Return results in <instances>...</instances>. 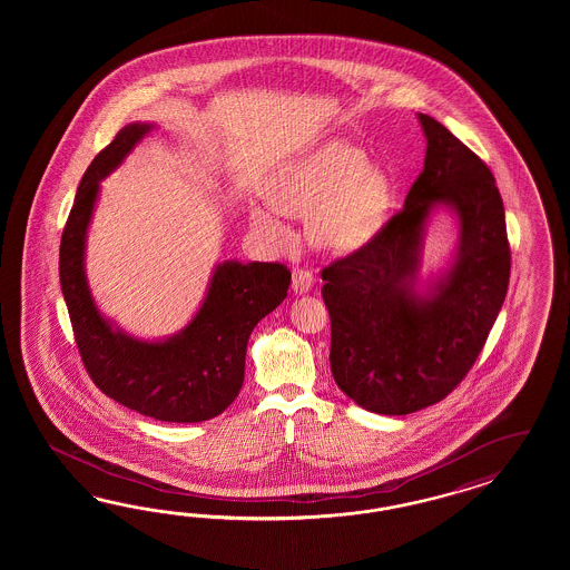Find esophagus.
<instances>
[{"label": "esophagus", "mask_w": 570, "mask_h": 570, "mask_svg": "<svg viewBox=\"0 0 570 570\" xmlns=\"http://www.w3.org/2000/svg\"><path fill=\"white\" fill-rule=\"evenodd\" d=\"M315 284V277L311 276L307 269H294L293 272V291L296 294L309 293Z\"/></svg>", "instance_id": "obj_1"}]
</instances>
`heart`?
I'll use <instances>...</instances> for the list:
<instances>
[{"mask_svg": "<svg viewBox=\"0 0 570 570\" xmlns=\"http://www.w3.org/2000/svg\"><path fill=\"white\" fill-rule=\"evenodd\" d=\"M267 200L286 215L311 214V240L326 250L346 253L370 240L384 224L393 184L360 148L328 141L277 173ZM250 222L265 238L276 244L288 240V229L274 210L253 207Z\"/></svg>", "mask_w": 570, "mask_h": 570, "instance_id": "heart-1", "label": "heart"}]
</instances>
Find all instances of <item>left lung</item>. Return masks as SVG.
Returning a JSON list of instances; mask_svg holds the SVG:
<instances>
[{"label":"left lung","mask_w":570,"mask_h":570,"mask_svg":"<svg viewBox=\"0 0 570 570\" xmlns=\"http://www.w3.org/2000/svg\"><path fill=\"white\" fill-rule=\"evenodd\" d=\"M417 119L426 158L403 207L362 248L322 269L332 376L374 414H414L448 397L481 355L510 282L493 173L445 125ZM436 204L459 215L461 244L449 274L417 295L423 225Z\"/></svg>","instance_id":"obj_1"}]
</instances>
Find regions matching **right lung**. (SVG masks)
I'll return each instance as SVG.
<instances>
[{
	"mask_svg": "<svg viewBox=\"0 0 570 570\" xmlns=\"http://www.w3.org/2000/svg\"><path fill=\"white\" fill-rule=\"evenodd\" d=\"M150 129L146 122L122 127L87 167L60 240V286L87 374L106 397L163 422H205L238 397L248 336L286 298L291 269L282 263L225 261L198 313L171 338L146 343L112 328L87 286V225L100 179Z\"/></svg>",
	"mask_w": 570,
	"mask_h": 570,
	"instance_id": "1",
	"label": "right lung"
}]
</instances>
